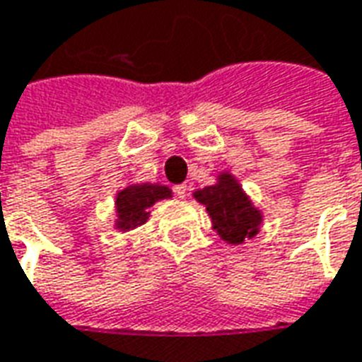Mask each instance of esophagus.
Returning <instances> with one entry per match:
<instances>
[{
	"mask_svg": "<svg viewBox=\"0 0 362 362\" xmlns=\"http://www.w3.org/2000/svg\"><path fill=\"white\" fill-rule=\"evenodd\" d=\"M174 196H176V197H186V196H188V186H186V184H180V186H176V188H174Z\"/></svg>",
	"mask_w": 362,
	"mask_h": 362,
	"instance_id": "obj_1",
	"label": "esophagus"
}]
</instances>
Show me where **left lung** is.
<instances>
[{"label":"left lung","instance_id":"8db88e82","mask_svg":"<svg viewBox=\"0 0 362 362\" xmlns=\"http://www.w3.org/2000/svg\"><path fill=\"white\" fill-rule=\"evenodd\" d=\"M215 186L197 189L194 197L211 217L213 228L228 244H243L244 238L258 235L262 213L250 204L240 184L228 173L219 174Z\"/></svg>","mask_w":362,"mask_h":362}]
</instances>
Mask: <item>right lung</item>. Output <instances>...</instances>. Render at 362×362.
I'll list each match as a JSON object with an SVG mask.
<instances>
[{"instance_id":"add662e5","label":"right lung","mask_w":362,"mask_h":362,"mask_svg":"<svg viewBox=\"0 0 362 362\" xmlns=\"http://www.w3.org/2000/svg\"><path fill=\"white\" fill-rule=\"evenodd\" d=\"M173 192L160 184H134L118 192L116 196V228L132 230L149 219V209L158 199H166Z\"/></svg>"}]
</instances>
